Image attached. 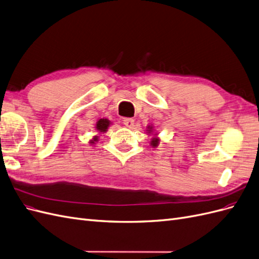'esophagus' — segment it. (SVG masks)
<instances>
[{"label":"esophagus","instance_id":"obj_1","mask_svg":"<svg viewBox=\"0 0 259 259\" xmlns=\"http://www.w3.org/2000/svg\"><path fill=\"white\" fill-rule=\"evenodd\" d=\"M134 122L135 121L133 120V118H131V117H126V118H124V120H123V123H124L125 126H127L130 128L134 127Z\"/></svg>","mask_w":259,"mask_h":259}]
</instances>
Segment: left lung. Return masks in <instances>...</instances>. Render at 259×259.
<instances>
[{"label": "left lung", "mask_w": 259, "mask_h": 259, "mask_svg": "<svg viewBox=\"0 0 259 259\" xmlns=\"http://www.w3.org/2000/svg\"><path fill=\"white\" fill-rule=\"evenodd\" d=\"M148 133H151L152 132V126H148ZM155 135H157V134H155ZM159 138H157V137H153V138H151V142H150V144H151V146L152 147H157L158 146V144H159Z\"/></svg>", "instance_id": "8db88e82"}]
</instances>
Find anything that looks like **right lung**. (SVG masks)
<instances>
[{
  "label": "right lung",
  "instance_id": "1",
  "mask_svg": "<svg viewBox=\"0 0 259 259\" xmlns=\"http://www.w3.org/2000/svg\"><path fill=\"white\" fill-rule=\"evenodd\" d=\"M110 124H111V122L108 120V118H100V120L98 121L96 124V128L99 133H106L108 127L110 126ZM97 141H98V136H95L89 143L95 144Z\"/></svg>",
  "mask_w": 259,
  "mask_h": 259
}]
</instances>
